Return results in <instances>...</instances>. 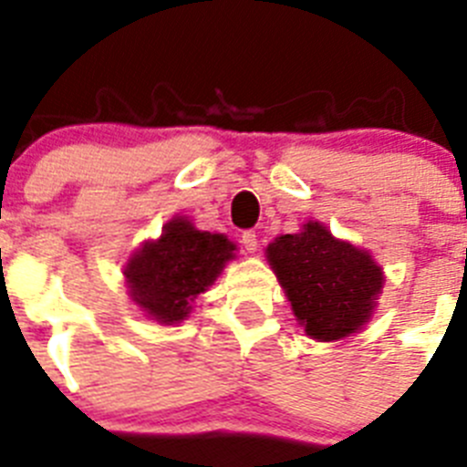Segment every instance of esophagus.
Listing matches in <instances>:
<instances>
[{
	"label": "esophagus",
	"mask_w": 467,
	"mask_h": 467,
	"mask_svg": "<svg viewBox=\"0 0 467 467\" xmlns=\"http://www.w3.org/2000/svg\"><path fill=\"white\" fill-rule=\"evenodd\" d=\"M242 244H244V249L249 251V254H255V251H258V234H255L254 230H244Z\"/></svg>",
	"instance_id": "esophagus-1"
}]
</instances>
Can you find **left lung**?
I'll use <instances>...</instances> for the list:
<instances>
[{
    "label": "left lung",
    "mask_w": 467,
    "mask_h": 467,
    "mask_svg": "<svg viewBox=\"0 0 467 467\" xmlns=\"http://www.w3.org/2000/svg\"><path fill=\"white\" fill-rule=\"evenodd\" d=\"M267 260L285 288L297 321L314 339H342L369 318L381 291V270L368 254L306 223L267 246Z\"/></svg>",
    "instance_id": "left-lung-1"
}]
</instances>
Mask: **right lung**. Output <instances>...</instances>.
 Instances as JSON below:
<instances>
[{
  "label": "right lung",
  "instance_id": "add662e5",
  "mask_svg": "<svg viewBox=\"0 0 467 467\" xmlns=\"http://www.w3.org/2000/svg\"><path fill=\"white\" fill-rule=\"evenodd\" d=\"M234 244L223 234L195 230L186 218H174L158 242L146 244L130 260L128 275L134 302L162 323L182 321L191 302L213 284Z\"/></svg>",
  "mask_w": 467,
  "mask_h": 467
}]
</instances>
